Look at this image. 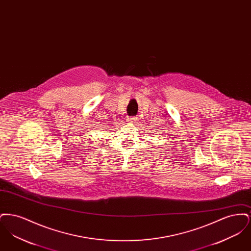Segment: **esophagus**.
Segmentation results:
<instances>
[{"mask_svg": "<svg viewBox=\"0 0 251 251\" xmlns=\"http://www.w3.org/2000/svg\"><path fill=\"white\" fill-rule=\"evenodd\" d=\"M136 120H137L136 118L131 117V118H129V119H128V122H130V123H134V122L136 121Z\"/></svg>", "mask_w": 251, "mask_h": 251, "instance_id": "1", "label": "esophagus"}]
</instances>
